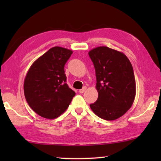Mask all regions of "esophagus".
<instances>
[{"label": "esophagus", "instance_id": "obj_1", "mask_svg": "<svg viewBox=\"0 0 161 161\" xmlns=\"http://www.w3.org/2000/svg\"><path fill=\"white\" fill-rule=\"evenodd\" d=\"M86 90V86H84V87H83V88L81 89H80V91H79V92H80V94H82V93H84V92H85Z\"/></svg>", "mask_w": 161, "mask_h": 161}]
</instances>
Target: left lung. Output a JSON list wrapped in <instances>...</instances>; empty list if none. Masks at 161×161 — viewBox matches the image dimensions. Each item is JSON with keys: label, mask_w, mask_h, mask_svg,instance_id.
<instances>
[{"label": "left lung", "mask_w": 161, "mask_h": 161, "mask_svg": "<svg viewBox=\"0 0 161 161\" xmlns=\"http://www.w3.org/2000/svg\"><path fill=\"white\" fill-rule=\"evenodd\" d=\"M96 72L98 99L90 108L107 121L119 119L131 107L136 97V81L126 54L105 46L89 52Z\"/></svg>", "instance_id": "1"}]
</instances>
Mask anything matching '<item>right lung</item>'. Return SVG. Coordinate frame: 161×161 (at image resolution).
<instances>
[{
    "label": "right lung",
    "instance_id": "obj_1",
    "mask_svg": "<svg viewBox=\"0 0 161 161\" xmlns=\"http://www.w3.org/2000/svg\"><path fill=\"white\" fill-rule=\"evenodd\" d=\"M73 52L67 48L52 47L30 67L24 80L27 102L38 115L54 119L63 114L75 97L68 86L64 65Z\"/></svg>",
    "mask_w": 161,
    "mask_h": 161
}]
</instances>
